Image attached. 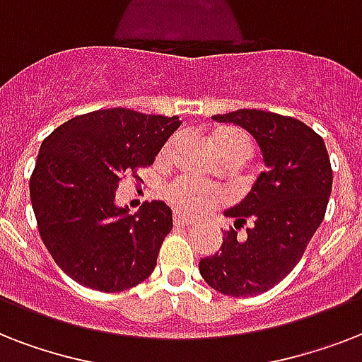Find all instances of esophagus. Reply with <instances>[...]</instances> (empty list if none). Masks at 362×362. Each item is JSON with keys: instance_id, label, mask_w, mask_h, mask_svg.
<instances>
[{"instance_id": "1", "label": "esophagus", "mask_w": 362, "mask_h": 362, "mask_svg": "<svg viewBox=\"0 0 362 362\" xmlns=\"http://www.w3.org/2000/svg\"><path fill=\"white\" fill-rule=\"evenodd\" d=\"M173 223H175V227H189L193 226V220H189L186 216H182L180 212H175V214H173Z\"/></svg>"}]
</instances>
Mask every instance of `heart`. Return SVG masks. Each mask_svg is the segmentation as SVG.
I'll use <instances>...</instances> for the list:
<instances>
[{
	"mask_svg": "<svg viewBox=\"0 0 362 362\" xmlns=\"http://www.w3.org/2000/svg\"><path fill=\"white\" fill-rule=\"evenodd\" d=\"M210 142H212V148L220 158H237L240 163L252 152L250 136L237 127L216 129L210 136ZM167 150L169 148H165L163 153ZM165 199L178 212H184L187 216H197L206 212V210H212L218 204L226 203L227 193L218 186L201 184V182L189 180V178H178L167 186Z\"/></svg>",
	"mask_w": 362,
	"mask_h": 362,
	"instance_id": "1",
	"label": "heart"
}]
</instances>
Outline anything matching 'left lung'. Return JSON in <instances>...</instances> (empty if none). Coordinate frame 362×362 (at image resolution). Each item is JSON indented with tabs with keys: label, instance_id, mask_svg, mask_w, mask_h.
<instances>
[{
	"label": "left lung",
	"instance_id": "left-lung-1",
	"mask_svg": "<svg viewBox=\"0 0 362 362\" xmlns=\"http://www.w3.org/2000/svg\"><path fill=\"white\" fill-rule=\"evenodd\" d=\"M212 118L250 131L267 170L247 197L227 210L235 227L223 233L220 252L201 259L199 270L216 291L253 297L280 284L303 259L325 218L332 189L331 159L323 139L291 116L240 109ZM242 226L247 233L238 238Z\"/></svg>",
	"mask_w": 362,
	"mask_h": 362
}]
</instances>
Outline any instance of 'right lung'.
<instances>
[{"instance_id":"right-lung-1","label":"right lung","mask_w":362,"mask_h":362,"mask_svg":"<svg viewBox=\"0 0 362 362\" xmlns=\"http://www.w3.org/2000/svg\"><path fill=\"white\" fill-rule=\"evenodd\" d=\"M178 116L129 109L71 118L42 141L30 178L37 229L52 259L81 286L118 293L152 274L173 229L163 201L135 216L115 204L122 178L153 163Z\"/></svg>"}]
</instances>
